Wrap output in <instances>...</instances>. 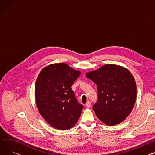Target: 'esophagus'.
<instances>
[{"mask_svg":"<svg viewBox=\"0 0 155 155\" xmlns=\"http://www.w3.org/2000/svg\"><path fill=\"white\" fill-rule=\"evenodd\" d=\"M90 106H91V103H90V101H88L87 102V104H86V107H87V108H90Z\"/></svg>","mask_w":155,"mask_h":155,"instance_id":"obj_1","label":"esophagus"}]
</instances>
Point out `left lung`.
Wrapping results in <instances>:
<instances>
[{
	"label": "left lung",
	"mask_w": 155,
	"mask_h": 155,
	"mask_svg": "<svg viewBox=\"0 0 155 155\" xmlns=\"http://www.w3.org/2000/svg\"><path fill=\"white\" fill-rule=\"evenodd\" d=\"M97 86L98 100L93 110L108 126L119 124L130 114L137 98L136 81L127 68L107 64L86 74Z\"/></svg>",
	"instance_id": "8db88e82"
}]
</instances>
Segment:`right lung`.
Listing matches in <instances>:
<instances>
[{"instance_id": "add662e5", "label": "right lung", "mask_w": 155, "mask_h": 155, "mask_svg": "<svg viewBox=\"0 0 155 155\" xmlns=\"http://www.w3.org/2000/svg\"><path fill=\"white\" fill-rule=\"evenodd\" d=\"M81 72L67 64H50L40 71L35 83L38 110L52 127L67 130L78 121L84 106L79 104L71 85Z\"/></svg>"}]
</instances>
